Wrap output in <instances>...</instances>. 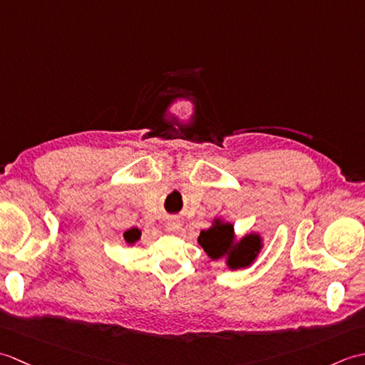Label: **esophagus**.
<instances>
[{
  "mask_svg": "<svg viewBox=\"0 0 365 365\" xmlns=\"http://www.w3.org/2000/svg\"><path fill=\"white\" fill-rule=\"evenodd\" d=\"M166 227H168L169 232H177L178 229H180V221H178V220H169L168 224H166Z\"/></svg>",
  "mask_w": 365,
  "mask_h": 365,
  "instance_id": "obj_1",
  "label": "esophagus"
}]
</instances>
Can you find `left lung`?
Here are the masks:
<instances>
[{"label":"left lung","mask_w":365,"mask_h":365,"mask_svg":"<svg viewBox=\"0 0 365 365\" xmlns=\"http://www.w3.org/2000/svg\"><path fill=\"white\" fill-rule=\"evenodd\" d=\"M197 243L210 260H224L232 271L251 267L263 250V237L259 232H250L237 238L234 224L215 218L212 226L200 230Z\"/></svg>","instance_id":"obj_1"}]
</instances>
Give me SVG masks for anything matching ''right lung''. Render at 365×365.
I'll return each instance as SVG.
<instances>
[{
    "label": "right lung",
    "mask_w": 365,
    "mask_h": 365,
    "mask_svg": "<svg viewBox=\"0 0 365 365\" xmlns=\"http://www.w3.org/2000/svg\"><path fill=\"white\" fill-rule=\"evenodd\" d=\"M141 234H143L141 229L131 227V229L123 232V242H125L130 246H133L135 243L139 242V240H141Z\"/></svg>",
    "instance_id": "right-lung-1"
}]
</instances>
